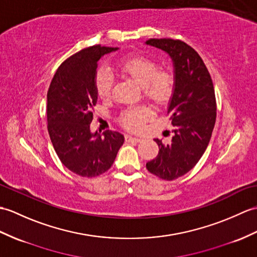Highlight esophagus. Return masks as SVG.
I'll list each match as a JSON object with an SVG mask.
<instances>
[{
    "instance_id": "esophagus-1",
    "label": "esophagus",
    "mask_w": 257,
    "mask_h": 257,
    "mask_svg": "<svg viewBox=\"0 0 257 257\" xmlns=\"http://www.w3.org/2000/svg\"><path fill=\"white\" fill-rule=\"evenodd\" d=\"M126 140L127 141H135V142H140L141 138H138V137H134L131 135H127L126 136Z\"/></svg>"
}]
</instances>
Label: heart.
I'll return each instance as SVG.
<instances>
[{
	"instance_id": "b5f03b06",
	"label": "heart",
	"mask_w": 257,
	"mask_h": 257,
	"mask_svg": "<svg viewBox=\"0 0 257 257\" xmlns=\"http://www.w3.org/2000/svg\"><path fill=\"white\" fill-rule=\"evenodd\" d=\"M116 69L130 77L142 87L146 97L157 104L168 101L174 89V77L170 71L158 70L159 65L151 59L142 56L129 57L120 61ZM96 91L101 98H108L112 91V74L107 68H100L96 75ZM149 116V110L137 107L127 110L122 116V123L129 129H139Z\"/></svg>"
}]
</instances>
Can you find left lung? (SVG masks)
<instances>
[{"instance_id":"left-lung-1","label":"left lung","mask_w":257,"mask_h":257,"mask_svg":"<svg viewBox=\"0 0 257 257\" xmlns=\"http://www.w3.org/2000/svg\"><path fill=\"white\" fill-rule=\"evenodd\" d=\"M146 45L168 53L173 63L174 89L168 105L173 136L170 143L154 139L159 146L148 171L165 181L186 174L209 145L216 122V97L209 72L200 56L181 40L149 39Z\"/></svg>"}]
</instances>
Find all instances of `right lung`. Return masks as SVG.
I'll return each instance as SVG.
<instances>
[{
    "label": "right lung",
    "mask_w": 257,
    "mask_h": 257,
    "mask_svg": "<svg viewBox=\"0 0 257 257\" xmlns=\"http://www.w3.org/2000/svg\"><path fill=\"white\" fill-rule=\"evenodd\" d=\"M119 48L93 46L63 62L47 94L48 133L65 168L83 177L103 174L114 163L124 137L118 131H91L97 101L98 61Z\"/></svg>",
    "instance_id": "1"
}]
</instances>
